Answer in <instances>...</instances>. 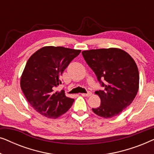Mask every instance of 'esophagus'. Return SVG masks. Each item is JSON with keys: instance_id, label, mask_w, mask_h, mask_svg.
I'll return each mask as SVG.
<instances>
[{"instance_id": "esophagus-1", "label": "esophagus", "mask_w": 154, "mask_h": 154, "mask_svg": "<svg viewBox=\"0 0 154 154\" xmlns=\"http://www.w3.org/2000/svg\"><path fill=\"white\" fill-rule=\"evenodd\" d=\"M81 94H82V96H83V97H90L92 94V92H88V93H82Z\"/></svg>"}]
</instances>
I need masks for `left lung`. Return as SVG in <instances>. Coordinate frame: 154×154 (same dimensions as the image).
<instances>
[{
    "label": "left lung",
    "instance_id": "obj_1",
    "mask_svg": "<svg viewBox=\"0 0 154 154\" xmlns=\"http://www.w3.org/2000/svg\"><path fill=\"white\" fill-rule=\"evenodd\" d=\"M82 54L104 88L95 92L101 104L92 109L93 112L104 119L119 115L138 92L140 75L134 60L128 52L116 48L85 50Z\"/></svg>",
    "mask_w": 154,
    "mask_h": 154
}]
</instances>
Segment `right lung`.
<instances>
[{
    "instance_id": "obj_1",
    "label": "right lung",
    "mask_w": 154,
    "mask_h": 154,
    "mask_svg": "<svg viewBox=\"0 0 154 154\" xmlns=\"http://www.w3.org/2000/svg\"><path fill=\"white\" fill-rule=\"evenodd\" d=\"M81 50L45 46L37 50L27 61L20 79L25 97L38 113L57 119L72 106L74 100L64 90L55 91L62 84L61 75Z\"/></svg>"
}]
</instances>
